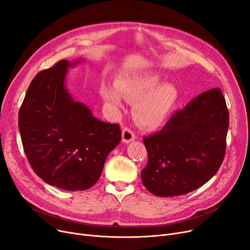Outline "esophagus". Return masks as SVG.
Listing matches in <instances>:
<instances>
[{
    "label": "esophagus",
    "mask_w": 250,
    "mask_h": 250,
    "mask_svg": "<svg viewBox=\"0 0 250 250\" xmlns=\"http://www.w3.org/2000/svg\"><path fill=\"white\" fill-rule=\"evenodd\" d=\"M136 139V135L134 132L128 127H125L123 129V142L124 143H129L130 141H133Z\"/></svg>",
    "instance_id": "obj_1"
}]
</instances>
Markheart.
Here are the masks:
<instances>
[{
	"mask_svg": "<svg viewBox=\"0 0 250 250\" xmlns=\"http://www.w3.org/2000/svg\"><path fill=\"white\" fill-rule=\"evenodd\" d=\"M102 97L116 108L123 107V97L135 107L136 120L147 128L162 126L174 110L178 94L176 88L162 83L156 75L143 74L120 79L116 86L105 85Z\"/></svg>",
	"mask_w": 250,
	"mask_h": 250,
	"instance_id": "heart-1",
	"label": "heart"
}]
</instances>
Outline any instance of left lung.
<instances>
[{"label": "left lung", "instance_id": "left-lung-1", "mask_svg": "<svg viewBox=\"0 0 250 250\" xmlns=\"http://www.w3.org/2000/svg\"><path fill=\"white\" fill-rule=\"evenodd\" d=\"M229 112L219 88L175 112L160 132L143 139L148 152L143 185L158 196L186 194L219 170L226 152Z\"/></svg>", "mask_w": 250, "mask_h": 250}]
</instances>
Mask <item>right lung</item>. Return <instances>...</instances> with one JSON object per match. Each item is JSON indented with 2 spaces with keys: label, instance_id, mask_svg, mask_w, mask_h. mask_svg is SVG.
<instances>
[{
  "label": "right lung",
  "instance_id": "add662e5",
  "mask_svg": "<svg viewBox=\"0 0 250 250\" xmlns=\"http://www.w3.org/2000/svg\"><path fill=\"white\" fill-rule=\"evenodd\" d=\"M78 62L62 60L35 76L18 122L34 172L48 185L70 191L93 187L107 155L122 140L120 125L99 121L65 88L68 68Z\"/></svg>",
  "mask_w": 250,
  "mask_h": 250
}]
</instances>
